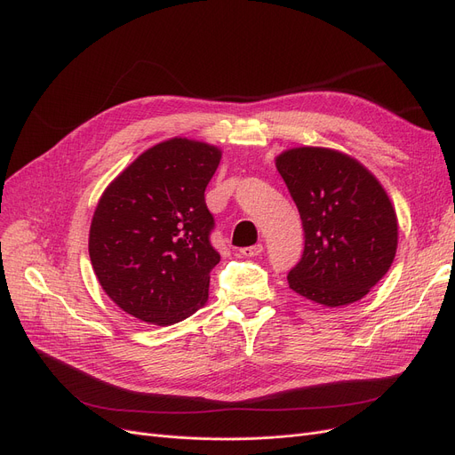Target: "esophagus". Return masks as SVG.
<instances>
[{
    "mask_svg": "<svg viewBox=\"0 0 455 455\" xmlns=\"http://www.w3.org/2000/svg\"><path fill=\"white\" fill-rule=\"evenodd\" d=\"M243 257H257L263 253V244H253V246H246V248H241L239 251Z\"/></svg>",
    "mask_w": 455,
    "mask_h": 455,
    "instance_id": "esophagus-1",
    "label": "esophagus"
}]
</instances>
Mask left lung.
<instances>
[{"label": "left lung", "mask_w": 455, "mask_h": 455, "mask_svg": "<svg viewBox=\"0 0 455 455\" xmlns=\"http://www.w3.org/2000/svg\"><path fill=\"white\" fill-rule=\"evenodd\" d=\"M275 166L306 236L289 287L326 307L354 304L396 255L398 220L385 188L359 161L328 148L287 149Z\"/></svg>", "instance_id": "left-lung-1"}]
</instances>
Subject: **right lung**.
<instances>
[{"label":"right lung","instance_id":"add662e5","mask_svg":"<svg viewBox=\"0 0 455 455\" xmlns=\"http://www.w3.org/2000/svg\"><path fill=\"white\" fill-rule=\"evenodd\" d=\"M220 159L216 146L170 139L146 149L101 194L91 263L101 289L127 315L170 326L207 301L220 253L211 244L205 188Z\"/></svg>","mask_w":455,"mask_h":455}]
</instances>
